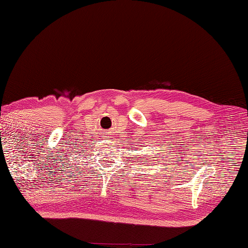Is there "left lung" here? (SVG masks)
<instances>
[{"instance_id":"1","label":"left lung","mask_w":248,"mask_h":248,"mask_svg":"<svg viewBox=\"0 0 248 248\" xmlns=\"http://www.w3.org/2000/svg\"><path fill=\"white\" fill-rule=\"evenodd\" d=\"M128 161H129V159H128Z\"/></svg>"}]
</instances>
